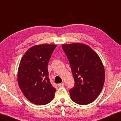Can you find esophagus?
<instances>
[{
  "instance_id": "obj_1",
  "label": "esophagus",
  "mask_w": 121,
  "mask_h": 121,
  "mask_svg": "<svg viewBox=\"0 0 121 121\" xmlns=\"http://www.w3.org/2000/svg\"><path fill=\"white\" fill-rule=\"evenodd\" d=\"M58 87H63L64 86V82H62V83L59 84L58 85Z\"/></svg>"
}]
</instances>
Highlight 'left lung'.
<instances>
[{
    "instance_id": "8db88e82",
    "label": "left lung",
    "mask_w": 121,
    "mask_h": 121,
    "mask_svg": "<svg viewBox=\"0 0 121 121\" xmlns=\"http://www.w3.org/2000/svg\"><path fill=\"white\" fill-rule=\"evenodd\" d=\"M70 63L75 84L69 90L74 102L85 105L100 95L105 82V69L99 56L86 44H62Z\"/></svg>"
}]
</instances>
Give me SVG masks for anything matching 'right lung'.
I'll list each match as a JSON object with an SVG mask.
<instances>
[{
	"label": "right lung",
	"mask_w": 121,
	"mask_h": 121,
	"mask_svg": "<svg viewBox=\"0 0 121 121\" xmlns=\"http://www.w3.org/2000/svg\"><path fill=\"white\" fill-rule=\"evenodd\" d=\"M54 44H39L26 51L20 62L17 82L21 91L29 101L44 105L54 98L56 89L48 78V64Z\"/></svg>",
	"instance_id": "obj_1"
}]
</instances>
